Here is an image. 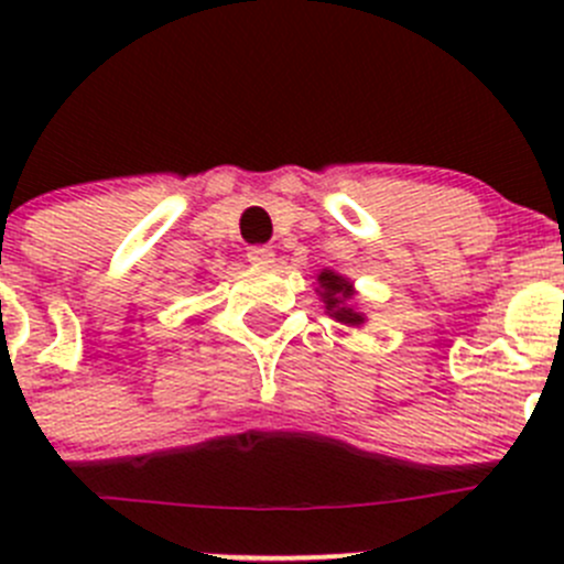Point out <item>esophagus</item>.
Instances as JSON below:
<instances>
[{
    "label": "esophagus",
    "instance_id": "esophagus-1",
    "mask_svg": "<svg viewBox=\"0 0 564 564\" xmlns=\"http://www.w3.org/2000/svg\"><path fill=\"white\" fill-rule=\"evenodd\" d=\"M272 259H275V250H272L270 246L248 248V261H250V264L267 267V264H272Z\"/></svg>",
    "mask_w": 564,
    "mask_h": 564
}]
</instances>
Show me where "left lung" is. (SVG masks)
<instances>
[{"label": "left lung", "instance_id": "left-lung-1", "mask_svg": "<svg viewBox=\"0 0 564 564\" xmlns=\"http://www.w3.org/2000/svg\"><path fill=\"white\" fill-rule=\"evenodd\" d=\"M318 281V297H322L324 308H327V314L335 318V322L346 324V327H360L362 322H366V314H360V311L351 305V297H355V286H351L349 278L338 275V272L333 270H322L316 275Z\"/></svg>", "mask_w": 564, "mask_h": 564}]
</instances>
